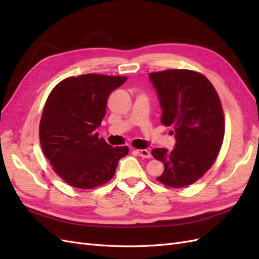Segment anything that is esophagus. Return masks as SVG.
<instances>
[{"mask_svg": "<svg viewBox=\"0 0 259 259\" xmlns=\"http://www.w3.org/2000/svg\"><path fill=\"white\" fill-rule=\"evenodd\" d=\"M137 154L139 156H142V158H146V159L151 158V153L150 151L147 150V149H139V150H137Z\"/></svg>", "mask_w": 259, "mask_h": 259, "instance_id": "esophagus-1", "label": "esophagus"}]
</instances>
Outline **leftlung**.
I'll use <instances>...</instances> for the list:
<instances>
[{
	"mask_svg": "<svg viewBox=\"0 0 259 259\" xmlns=\"http://www.w3.org/2000/svg\"><path fill=\"white\" fill-rule=\"evenodd\" d=\"M162 109L161 122L171 126L176 144L171 151H151L164 164L156 178L163 185L183 188L197 182L213 165L225 135L221 100L206 77L191 70L170 69L149 74Z\"/></svg>",
	"mask_w": 259,
	"mask_h": 259,
	"instance_id": "obj_1",
	"label": "left lung"
}]
</instances>
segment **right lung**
I'll return each instance as SVG.
<instances>
[{"instance_id":"right-lung-1","label":"right lung","mask_w":259,"mask_h":259,"mask_svg":"<svg viewBox=\"0 0 259 259\" xmlns=\"http://www.w3.org/2000/svg\"><path fill=\"white\" fill-rule=\"evenodd\" d=\"M126 76L83 74L55 86L40 122V143L56 174L70 186L92 189L110 180L128 148H112L96 128L107 100Z\"/></svg>"}]
</instances>
